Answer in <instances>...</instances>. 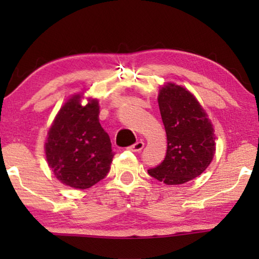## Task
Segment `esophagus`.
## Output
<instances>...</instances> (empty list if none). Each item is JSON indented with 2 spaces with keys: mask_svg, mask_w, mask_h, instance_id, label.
Listing matches in <instances>:
<instances>
[{
  "mask_svg": "<svg viewBox=\"0 0 259 259\" xmlns=\"http://www.w3.org/2000/svg\"><path fill=\"white\" fill-rule=\"evenodd\" d=\"M144 146H145V144L143 143V141H137L136 144H133L132 146H130V150L133 152H140L144 148Z\"/></svg>",
  "mask_w": 259,
  "mask_h": 259,
  "instance_id": "34e87169",
  "label": "esophagus"
}]
</instances>
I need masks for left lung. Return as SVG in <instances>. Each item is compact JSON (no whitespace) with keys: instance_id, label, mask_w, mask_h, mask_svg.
<instances>
[{"instance_id":"1","label":"left lung","mask_w":259,"mask_h":259,"mask_svg":"<svg viewBox=\"0 0 259 259\" xmlns=\"http://www.w3.org/2000/svg\"><path fill=\"white\" fill-rule=\"evenodd\" d=\"M159 109L167 136L161 164L148 175L167 185H178L200 176L214 155V133L206 113L185 88L168 83L159 92Z\"/></svg>"}]
</instances>
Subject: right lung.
Masks as SVG:
<instances>
[{"mask_svg":"<svg viewBox=\"0 0 259 259\" xmlns=\"http://www.w3.org/2000/svg\"><path fill=\"white\" fill-rule=\"evenodd\" d=\"M46 157L56 178L88 189L107 176L114 152L99 121L98 100L81 105L80 95L62 106L48 132Z\"/></svg>","mask_w":259,"mask_h":259,"instance_id":"1","label":"right lung"}]
</instances>
